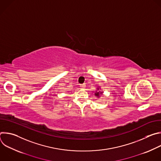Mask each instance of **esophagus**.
Returning a JSON list of instances; mask_svg holds the SVG:
<instances>
[{
    "instance_id": "obj_1",
    "label": "esophagus",
    "mask_w": 161,
    "mask_h": 161,
    "mask_svg": "<svg viewBox=\"0 0 161 161\" xmlns=\"http://www.w3.org/2000/svg\"><path fill=\"white\" fill-rule=\"evenodd\" d=\"M80 87H81V88L84 89V88H85V84H82V85H80Z\"/></svg>"
}]
</instances>
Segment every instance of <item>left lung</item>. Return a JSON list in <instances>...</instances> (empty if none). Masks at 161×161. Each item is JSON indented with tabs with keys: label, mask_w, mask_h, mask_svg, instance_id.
Instances as JSON below:
<instances>
[{
	"label": "left lung",
	"mask_w": 161,
	"mask_h": 161,
	"mask_svg": "<svg viewBox=\"0 0 161 161\" xmlns=\"http://www.w3.org/2000/svg\"><path fill=\"white\" fill-rule=\"evenodd\" d=\"M101 89V88L99 86V87H97V90H96V92H95V96L97 97H99L103 95V92L102 91H100L99 90Z\"/></svg>",
	"instance_id": "obj_1"
}]
</instances>
